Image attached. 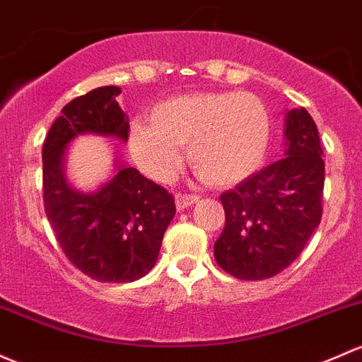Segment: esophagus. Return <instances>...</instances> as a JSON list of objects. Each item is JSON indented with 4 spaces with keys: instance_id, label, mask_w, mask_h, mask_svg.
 <instances>
[{
    "instance_id": "1",
    "label": "esophagus",
    "mask_w": 362,
    "mask_h": 362,
    "mask_svg": "<svg viewBox=\"0 0 362 362\" xmlns=\"http://www.w3.org/2000/svg\"><path fill=\"white\" fill-rule=\"evenodd\" d=\"M197 201H199V196H196V194L178 192L177 196H175V203H177L178 210H185V208L192 206V204L197 203Z\"/></svg>"
}]
</instances>
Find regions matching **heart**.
<instances>
[{
    "label": "heart",
    "instance_id": "1",
    "mask_svg": "<svg viewBox=\"0 0 362 362\" xmlns=\"http://www.w3.org/2000/svg\"><path fill=\"white\" fill-rule=\"evenodd\" d=\"M271 117L251 93H194L170 98L135 121L130 149L136 165L156 180H170L180 166L178 147L197 177L210 185H229L253 173L264 161Z\"/></svg>",
    "mask_w": 362,
    "mask_h": 362
}]
</instances>
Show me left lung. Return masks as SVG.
<instances>
[{
	"label": "left lung",
	"mask_w": 362,
	"mask_h": 362,
	"mask_svg": "<svg viewBox=\"0 0 362 362\" xmlns=\"http://www.w3.org/2000/svg\"><path fill=\"white\" fill-rule=\"evenodd\" d=\"M286 156L223 192L226 226L215 260L230 276H276L305 248L322 216L325 161L319 132L305 109L286 114Z\"/></svg>",
	"instance_id": "left-lung-1"
}]
</instances>
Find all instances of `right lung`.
<instances>
[{
  "instance_id": "right-lung-1",
  "label": "right lung",
  "mask_w": 362,
  "mask_h": 362,
  "mask_svg": "<svg viewBox=\"0 0 362 362\" xmlns=\"http://www.w3.org/2000/svg\"><path fill=\"white\" fill-rule=\"evenodd\" d=\"M100 86L71 100L43 144V203L55 239L83 274L100 283H132L154 267L163 235L175 216L173 196L139 170L117 165L95 192L72 189L64 175L66 149L81 133L127 142L130 124L116 97Z\"/></svg>"
}]
</instances>
